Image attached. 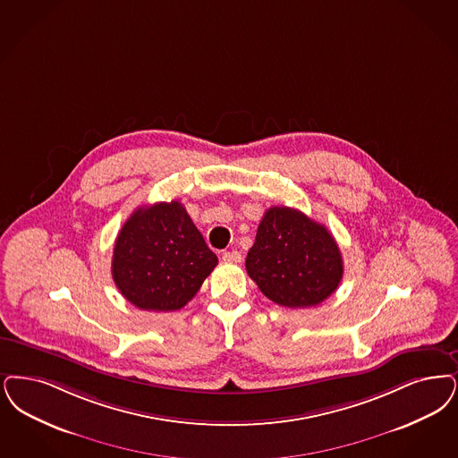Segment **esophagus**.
<instances>
[{
  "instance_id": "34e87169",
  "label": "esophagus",
  "mask_w": 458,
  "mask_h": 458,
  "mask_svg": "<svg viewBox=\"0 0 458 458\" xmlns=\"http://www.w3.org/2000/svg\"><path fill=\"white\" fill-rule=\"evenodd\" d=\"M223 260H226V262H240L242 260V254L237 252V250H228V252L223 254Z\"/></svg>"
}]
</instances>
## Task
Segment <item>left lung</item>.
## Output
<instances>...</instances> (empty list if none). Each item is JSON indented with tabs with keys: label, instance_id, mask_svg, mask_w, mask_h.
<instances>
[{
	"label": "left lung",
	"instance_id": "obj_1",
	"mask_svg": "<svg viewBox=\"0 0 458 458\" xmlns=\"http://www.w3.org/2000/svg\"><path fill=\"white\" fill-rule=\"evenodd\" d=\"M245 267L262 293L288 309L322 303L337 290L344 273L329 230L286 206L264 213Z\"/></svg>",
	"mask_w": 458,
	"mask_h": 458
}]
</instances>
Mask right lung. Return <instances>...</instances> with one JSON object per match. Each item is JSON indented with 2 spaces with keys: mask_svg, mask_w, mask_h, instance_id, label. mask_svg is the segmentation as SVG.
I'll return each mask as SVG.
<instances>
[{
  "mask_svg": "<svg viewBox=\"0 0 458 458\" xmlns=\"http://www.w3.org/2000/svg\"><path fill=\"white\" fill-rule=\"evenodd\" d=\"M218 257L179 201L138 208L114 243L112 279L141 310L182 309L216 267Z\"/></svg>",
  "mask_w": 458,
  "mask_h": 458,
  "instance_id": "obj_1",
  "label": "right lung"
}]
</instances>
